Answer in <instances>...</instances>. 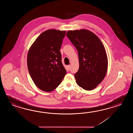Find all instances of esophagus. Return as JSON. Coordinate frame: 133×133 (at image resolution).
I'll return each instance as SVG.
<instances>
[{
  "label": "esophagus",
  "mask_w": 133,
  "mask_h": 133,
  "mask_svg": "<svg viewBox=\"0 0 133 133\" xmlns=\"http://www.w3.org/2000/svg\"><path fill=\"white\" fill-rule=\"evenodd\" d=\"M70 68H71L70 65H68V70H70Z\"/></svg>",
  "instance_id": "34e87169"
}]
</instances>
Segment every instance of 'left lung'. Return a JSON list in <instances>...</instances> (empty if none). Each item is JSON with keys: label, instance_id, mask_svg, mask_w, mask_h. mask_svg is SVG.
I'll return each mask as SVG.
<instances>
[{"label": "left lung", "instance_id": "8db88e82", "mask_svg": "<svg viewBox=\"0 0 133 133\" xmlns=\"http://www.w3.org/2000/svg\"><path fill=\"white\" fill-rule=\"evenodd\" d=\"M66 35L78 54L79 69L75 74L76 84L85 90H93L103 80L107 72L105 47L98 37L88 30H69Z\"/></svg>", "mask_w": 133, "mask_h": 133}]
</instances>
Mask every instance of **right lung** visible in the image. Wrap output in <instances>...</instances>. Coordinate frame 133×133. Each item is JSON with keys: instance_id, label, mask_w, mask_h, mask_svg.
<instances>
[{"instance_id": "add662e5", "label": "right lung", "mask_w": 133, "mask_h": 133, "mask_svg": "<svg viewBox=\"0 0 133 133\" xmlns=\"http://www.w3.org/2000/svg\"><path fill=\"white\" fill-rule=\"evenodd\" d=\"M65 32L56 29L44 31L28 50V71L35 84L41 90L47 92L54 90L66 74L60 52Z\"/></svg>"}]
</instances>
